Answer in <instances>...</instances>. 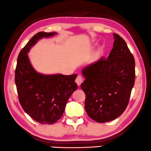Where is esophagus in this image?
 I'll return each mask as SVG.
<instances>
[{
    "instance_id": "34e87169",
    "label": "esophagus",
    "mask_w": 151,
    "mask_h": 151,
    "mask_svg": "<svg viewBox=\"0 0 151 151\" xmlns=\"http://www.w3.org/2000/svg\"><path fill=\"white\" fill-rule=\"evenodd\" d=\"M83 82V78L82 76H78L77 78H76V83H77L78 86H81V83H82Z\"/></svg>"
}]
</instances>
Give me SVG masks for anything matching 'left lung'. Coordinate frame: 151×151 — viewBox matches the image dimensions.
Listing matches in <instances>:
<instances>
[{"label":"left lung","mask_w":151,"mask_h":151,"mask_svg":"<svg viewBox=\"0 0 151 151\" xmlns=\"http://www.w3.org/2000/svg\"><path fill=\"white\" fill-rule=\"evenodd\" d=\"M114 37L109 57H102L82 70L85 109L100 123L114 120L125 111L135 82L134 56L119 35L114 34Z\"/></svg>","instance_id":"obj_1"}]
</instances>
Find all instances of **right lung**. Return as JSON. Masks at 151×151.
Returning <instances> with one entry per match:
<instances>
[{"mask_svg":"<svg viewBox=\"0 0 151 151\" xmlns=\"http://www.w3.org/2000/svg\"><path fill=\"white\" fill-rule=\"evenodd\" d=\"M55 34L40 32L34 35L19 52L15 68V82L19 103L27 114L43 124H53L61 119L69 97L78 88L76 74L42 75L30 64L27 52L32 46L42 37Z\"/></svg>","mask_w":151,"mask_h":151,"instance_id":"obj_1","label":"right lung"}]
</instances>
